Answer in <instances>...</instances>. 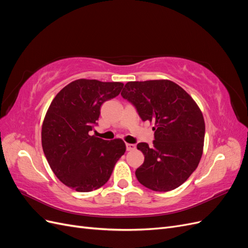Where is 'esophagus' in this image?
I'll list each match as a JSON object with an SVG mask.
<instances>
[{"label": "esophagus", "mask_w": 248, "mask_h": 248, "mask_svg": "<svg viewBox=\"0 0 248 248\" xmlns=\"http://www.w3.org/2000/svg\"><path fill=\"white\" fill-rule=\"evenodd\" d=\"M137 147H136V145H133V144H126V150L127 151H133L134 149H136Z\"/></svg>", "instance_id": "obj_1"}]
</instances>
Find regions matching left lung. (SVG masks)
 I'll use <instances>...</instances> for the list:
<instances>
[{
	"label": "left lung",
	"instance_id": "8db88e82",
	"mask_svg": "<svg viewBox=\"0 0 248 248\" xmlns=\"http://www.w3.org/2000/svg\"><path fill=\"white\" fill-rule=\"evenodd\" d=\"M121 95L142 121L154 123L153 146H137L145 156L136 170L139 182L154 191L177 188L196 170L202 154L205 121L198 104L169 79L128 81Z\"/></svg>",
	"mask_w": 248,
	"mask_h": 248
}]
</instances>
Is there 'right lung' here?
Instances as JSON below:
<instances>
[{
  "mask_svg": "<svg viewBox=\"0 0 248 248\" xmlns=\"http://www.w3.org/2000/svg\"><path fill=\"white\" fill-rule=\"evenodd\" d=\"M122 82L77 79L60 91L46 111L41 141L50 169L66 186L79 192L106 184L125 142L106 140L89 132L97 125L103 102L121 92Z\"/></svg>",
  "mask_w": 248,
  "mask_h": 248,
  "instance_id": "1",
  "label": "right lung"
}]
</instances>
